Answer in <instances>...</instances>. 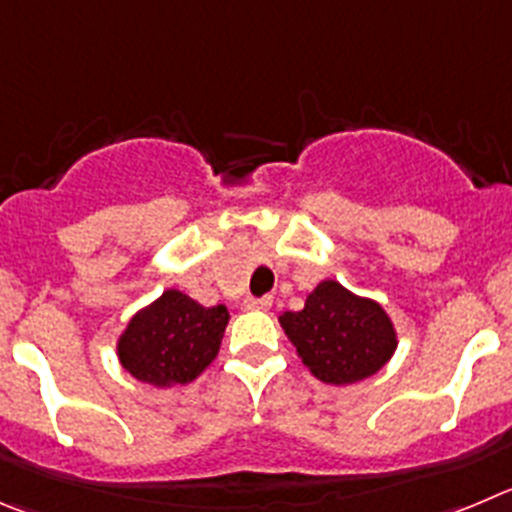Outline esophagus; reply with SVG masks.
Listing matches in <instances>:
<instances>
[{"label": "esophagus", "instance_id": "34e87169", "mask_svg": "<svg viewBox=\"0 0 512 512\" xmlns=\"http://www.w3.org/2000/svg\"><path fill=\"white\" fill-rule=\"evenodd\" d=\"M272 305L270 295H262V298H247L245 308L247 310H267Z\"/></svg>", "mask_w": 512, "mask_h": 512}]
</instances>
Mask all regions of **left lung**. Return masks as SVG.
Listing matches in <instances>:
<instances>
[{"instance_id":"8db88e82","label":"left lung","mask_w":512,"mask_h":512,"mask_svg":"<svg viewBox=\"0 0 512 512\" xmlns=\"http://www.w3.org/2000/svg\"><path fill=\"white\" fill-rule=\"evenodd\" d=\"M280 326L300 361L323 384L369 379L396 351V331L386 310L336 280H323L305 298L303 310L280 315Z\"/></svg>"}]
</instances>
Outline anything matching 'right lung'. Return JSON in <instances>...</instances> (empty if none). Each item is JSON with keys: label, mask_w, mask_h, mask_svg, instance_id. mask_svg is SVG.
<instances>
[{"label": "right lung", "mask_w": 512, "mask_h": 512, "mask_svg": "<svg viewBox=\"0 0 512 512\" xmlns=\"http://www.w3.org/2000/svg\"><path fill=\"white\" fill-rule=\"evenodd\" d=\"M227 321L224 305L204 308L179 290H166L138 310L118 338L121 366L143 384H189L217 358Z\"/></svg>", "instance_id": "1"}]
</instances>
